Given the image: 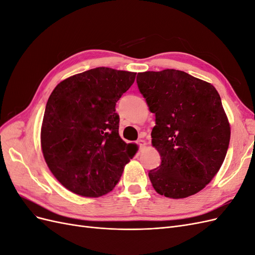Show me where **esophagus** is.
<instances>
[{"mask_svg": "<svg viewBox=\"0 0 255 255\" xmlns=\"http://www.w3.org/2000/svg\"><path fill=\"white\" fill-rule=\"evenodd\" d=\"M137 144L139 145L140 148H144L146 143H145V141H144L143 139H138V140H137Z\"/></svg>", "mask_w": 255, "mask_h": 255, "instance_id": "34e87169", "label": "esophagus"}]
</instances>
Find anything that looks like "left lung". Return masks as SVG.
I'll return each instance as SVG.
<instances>
[{
	"label": "left lung",
	"instance_id": "left-lung-1",
	"mask_svg": "<svg viewBox=\"0 0 255 255\" xmlns=\"http://www.w3.org/2000/svg\"><path fill=\"white\" fill-rule=\"evenodd\" d=\"M136 81L155 114L152 144L161 163L149 171L154 189L172 199L197 194L219 171L230 143V123L218 91L174 69L138 73Z\"/></svg>",
	"mask_w": 255,
	"mask_h": 255
}]
</instances>
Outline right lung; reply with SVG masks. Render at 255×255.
<instances>
[{"label": "right lung", "instance_id": "obj_1", "mask_svg": "<svg viewBox=\"0 0 255 255\" xmlns=\"http://www.w3.org/2000/svg\"><path fill=\"white\" fill-rule=\"evenodd\" d=\"M135 72L99 67L60 82L47 102L41 149L49 169L67 189L83 197L110 192L136 151L119 136L116 103Z\"/></svg>", "mask_w": 255, "mask_h": 255}]
</instances>
